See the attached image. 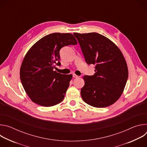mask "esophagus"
I'll return each instance as SVG.
<instances>
[{"label": "esophagus", "mask_w": 147, "mask_h": 147, "mask_svg": "<svg viewBox=\"0 0 147 147\" xmlns=\"http://www.w3.org/2000/svg\"><path fill=\"white\" fill-rule=\"evenodd\" d=\"M73 77L74 78H77V77H78L79 76H77L76 74H74L73 75Z\"/></svg>", "instance_id": "esophagus-1"}]
</instances>
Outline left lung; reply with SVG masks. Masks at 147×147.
Masks as SVG:
<instances>
[{"mask_svg": "<svg viewBox=\"0 0 147 147\" xmlns=\"http://www.w3.org/2000/svg\"><path fill=\"white\" fill-rule=\"evenodd\" d=\"M88 65H95L94 75L84 76L81 90L86 103L95 108L109 107L121 95L128 78L127 63L112 40L96 32H74Z\"/></svg>", "mask_w": 147, "mask_h": 147, "instance_id": "left-lung-1", "label": "left lung"}]
</instances>
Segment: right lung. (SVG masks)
Returning <instances> with one entry per match:
<instances>
[{"label":"right lung","mask_w":147,"mask_h":147,"mask_svg":"<svg viewBox=\"0 0 147 147\" xmlns=\"http://www.w3.org/2000/svg\"><path fill=\"white\" fill-rule=\"evenodd\" d=\"M77 42L70 33H53L40 39L26 53L20 76L24 89L31 100L49 107L61 102L70 85L72 74L53 71L60 66V49Z\"/></svg>","instance_id":"obj_1"}]
</instances>
